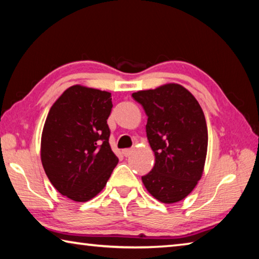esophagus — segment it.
Listing matches in <instances>:
<instances>
[{
    "mask_svg": "<svg viewBox=\"0 0 259 259\" xmlns=\"http://www.w3.org/2000/svg\"><path fill=\"white\" fill-rule=\"evenodd\" d=\"M132 153H133V149H124V150H122V155L125 157H130Z\"/></svg>",
    "mask_w": 259,
    "mask_h": 259,
    "instance_id": "1",
    "label": "esophagus"
}]
</instances>
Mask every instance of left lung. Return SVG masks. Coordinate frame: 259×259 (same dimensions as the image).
Segmentation results:
<instances>
[{"label": "left lung", "mask_w": 259, "mask_h": 259, "mask_svg": "<svg viewBox=\"0 0 259 259\" xmlns=\"http://www.w3.org/2000/svg\"><path fill=\"white\" fill-rule=\"evenodd\" d=\"M148 116L147 137L156 162L142 176L144 187L164 203L183 200L196 188L205 167L208 131L197 99L169 83L132 94Z\"/></svg>", "instance_id": "8db88e82"}]
</instances>
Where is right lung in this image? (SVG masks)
I'll list each match as a JSON object with an SVG mask.
<instances>
[{
  "label": "right lung",
  "instance_id": "right-lung-1",
  "mask_svg": "<svg viewBox=\"0 0 259 259\" xmlns=\"http://www.w3.org/2000/svg\"><path fill=\"white\" fill-rule=\"evenodd\" d=\"M111 93L70 86L50 109L40 139L45 174L62 196L89 201L106 187L118 158L112 152L107 119Z\"/></svg>",
  "mask_w": 259,
  "mask_h": 259
}]
</instances>
